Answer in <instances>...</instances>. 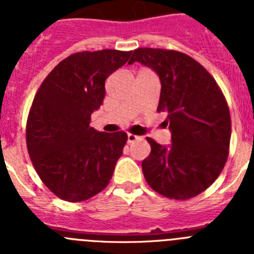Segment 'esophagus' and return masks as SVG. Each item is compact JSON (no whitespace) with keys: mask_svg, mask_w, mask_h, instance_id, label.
<instances>
[{"mask_svg":"<svg viewBox=\"0 0 254 254\" xmlns=\"http://www.w3.org/2000/svg\"><path fill=\"white\" fill-rule=\"evenodd\" d=\"M138 138H141V137H140V136H137V134H133V133L127 134V142H128V143L134 142V141H137Z\"/></svg>","mask_w":254,"mask_h":254,"instance_id":"obj_1","label":"esophagus"}]
</instances>
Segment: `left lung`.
Masks as SVG:
<instances>
[{"label":"left lung","instance_id":"1","mask_svg":"<svg viewBox=\"0 0 254 254\" xmlns=\"http://www.w3.org/2000/svg\"><path fill=\"white\" fill-rule=\"evenodd\" d=\"M141 62L159 75L158 112H165L172 145L147 137L142 161L147 185L170 199H190L207 190L225 167L232 136L228 103L215 78L182 52L137 48L128 64Z\"/></svg>","mask_w":254,"mask_h":254}]
</instances>
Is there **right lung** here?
Listing matches in <instances>:
<instances>
[{"label": "right lung", "mask_w": 254, "mask_h": 254, "mask_svg": "<svg viewBox=\"0 0 254 254\" xmlns=\"http://www.w3.org/2000/svg\"><path fill=\"white\" fill-rule=\"evenodd\" d=\"M132 52L102 49L68 56L38 89L26 121L31 163L51 192L80 202L102 192L113 176L127 133L90 127L105 96V80Z\"/></svg>", "instance_id": "1"}]
</instances>
